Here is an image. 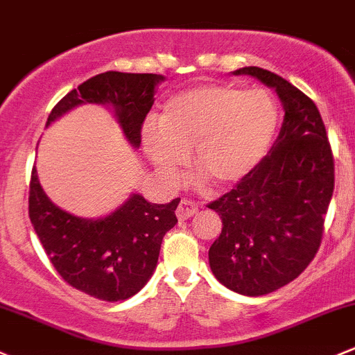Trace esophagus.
Segmentation results:
<instances>
[{
  "instance_id": "obj_1",
  "label": "esophagus",
  "mask_w": 355,
  "mask_h": 355,
  "mask_svg": "<svg viewBox=\"0 0 355 355\" xmlns=\"http://www.w3.org/2000/svg\"><path fill=\"white\" fill-rule=\"evenodd\" d=\"M195 214H198V205L195 202H191V200H186L182 198L181 202H179V207L176 210V215L179 220H186V218L193 217Z\"/></svg>"
}]
</instances>
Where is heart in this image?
Here are the masks:
<instances>
[{
  "instance_id": "obj_1",
  "label": "heart",
  "mask_w": 355,
  "mask_h": 355,
  "mask_svg": "<svg viewBox=\"0 0 355 355\" xmlns=\"http://www.w3.org/2000/svg\"><path fill=\"white\" fill-rule=\"evenodd\" d=\"M277 124V104L266 90L200 83L164 102L157 124L144 128V148L167 182H176L193 148L198 182L232 188L263 162Z\"/></svg>"
}]
</instances>
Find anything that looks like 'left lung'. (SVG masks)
I'll return each mask as SVG.
<instances>
[{"mask_svg":"<svg viewBox=\"0 0 355 355\" xmlns=\"http://www.w3.org/2000/svg\"><path fill=\"white\" fill-rule=\"evenodd\" d=\"M232 73L275 90L286 111L258 169L208 205L222 218L220 236L208 251L215 279L237 294L258 297L287 286L311 263L323 237L335 167L311 98L268 69L244 67Z\"/></svg>","mask_w":355,"mask_h":355,"instance_id":"obj_1","label":"left lung"}]
</instances>
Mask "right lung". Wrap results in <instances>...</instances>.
<instances>
[{"mask_svg":"<svg viewBox=\"0 0 355 355\" xmlns=\"http://www.w3.org/2000/svg\"><path fill=\"white\" fill-rule=\"evenodd\" d=\"M166 76L155 73L105 71L67 94L51 111L46 126L82 104L112 107L116 121L133 148H140L141 124L152 109L155 87ZM171 203H150L131 193L121 207L101 218H83L56 207L32 169L28 217L56 272L69 286L101 299L124 301L145 287L159 259L167 231L178 224Z\"/></svg>","mask_w":355,"mask_h":355,"instance_id":"add662e5","label":"right lung"}]
</instances>
